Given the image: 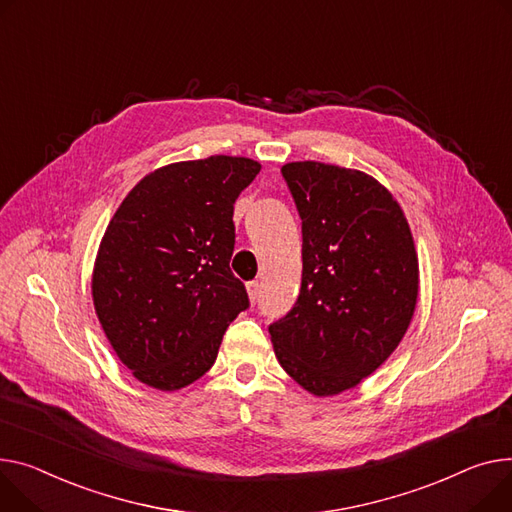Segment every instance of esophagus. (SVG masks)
<instances>
[{"label": "esophagus", "instance_id": "34e87169", "mask_svg": "<svg viewBox=\"0 0 512 512\" xmlns=\"http://www.w3.org/2000/svg\"><path fill=\"white\" fill-rule=\"evenodd\" d=\"M247 290H249L251 300L257 302V298H259V294H261V284H259V282H249V284H247Z\"/></svg>", "mask_w": 512, "mask_h": 512}]
</instances>
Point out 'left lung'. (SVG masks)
<instances>
[{
  "instance_id": "obj_1",
  "label": "left lung",
  "mask_w": 512,
  "mask_h": 512,
  "mask_svg": "<svg viewBox=\"0 0 512 512\" xmlns=\"http://www.w3.org/2000/svg\"><path fill=\"white\" fill-rule=\"evenodd\" d=\"M302 220V284L269 325L282 368L309 393L356 387L399 346L418 298V255L399 203L360 170L290 162Z\"/></svg>"
}]
</instances>
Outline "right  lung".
<instances>
[{
  "instance_id": "add662e5",
  "label": "right lung",
  "mask_w": 512,
  "mask_h": 512,
  "mask_svg": "<svg viewBox=\"0 0 512 512\" xmlns=\"http://www.w3.org/2000/svg\"><path fill=\"white\" fill-rule=\"evenodd\" d=\"M251 158L162 166L135 185L102 236L92 298L133 377L177 391L216 362L226 327L249 309L230 271L234 201L257 177Z\"/></svg>"
}]
</instances>
